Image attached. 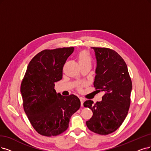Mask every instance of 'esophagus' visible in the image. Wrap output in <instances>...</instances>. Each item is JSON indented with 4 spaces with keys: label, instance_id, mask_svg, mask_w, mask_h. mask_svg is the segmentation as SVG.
<instances>
[{
    "label": "esophagus",
    "instance_id": "1",
    "mask_svg": "<svg viewBox=\"0 0 151 151\" xmlns=\"http://www.w3.org/2000/svg\"><path fill=\"white\" fill-rule=\"evenodd\" d=\"M80 101H81V106H83V103H84L85 99L83 98H80Z\"/></svg>",
    "mask_w": 151,
    "mask_h": 151
}]
</instances>
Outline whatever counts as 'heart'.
<instances>
[{
    "label": "heart",
    "mask_w": 151,
    "mask_h": 151,
    "mask_svg": "<svg viewBox=\"0 0 151 151\" xmlns=\"http://www.w3.org/2000/svg\"><path fill=\"white\" fill-rule=\"evenodd\" d=\"M78 61L80 63H86L89 62L91 63V57L90 55L88 52L86 51H81L78 54Z\"/></svg>",
    "instance_id": "b5f03b06"
}]
</instances>
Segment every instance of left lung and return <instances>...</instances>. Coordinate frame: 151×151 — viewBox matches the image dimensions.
I'll return each instance as SVG.
<instances>
[{"label":"left lung","mask_w":151,"mask_h":151,"mask_svg":"<svg viewBox=\"0 0 151 151\" xmlns=\"http://www.w3.org/2000/svg\"><path fill=\"white\" fill-rule=\"evenodd\" d=\"M97 61L94 86L104 94L101 101L84 103L93 111L88 129L101 135L116 131L124 121L131 103L132 81L124 60L114 50L93 47Z\"/></svg>","instance_id":"1"}]
</instances>
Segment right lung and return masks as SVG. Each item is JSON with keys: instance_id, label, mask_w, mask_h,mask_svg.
Returning a JSON list of instances; mask_svg holds the SVG:
<instances>
[{"instance_id": "add662e5", "label": "right lung", "mask_w": 151, "mask_h": 151, "mask_svg": "<svg viewBox=\"0 0 151 151\" xmlns=\"http://www.w3.org/2000/svg\"><path fill=\"white\" fill-rule=\"evenodd\" d=\"M73 51L74 47L43 50L30 61L22 80L24 109L32 126L42 136H55L65 132L71 116L80 109V100L76 96H64L54 89Z\"/></svg>"}]
</instances>
